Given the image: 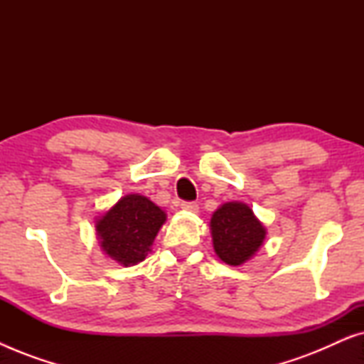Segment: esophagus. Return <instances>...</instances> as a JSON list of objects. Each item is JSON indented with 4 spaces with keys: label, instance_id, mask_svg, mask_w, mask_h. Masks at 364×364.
<instances>
[{
    "label": "esophagus",
    "instance_id": "obj_1",
    "mask_svg": "<svg viewBox=\"0 0 364 364\" xmlns=\"http://www.w3.org/2000/svg\"><path fill=\"white\" fill-rule=\"evenodd\" d=\"M181 208H182V210L197 213L198 212V203L197 202H182L181 203Z\"/></svg>",
    "mask_w": 364,
    "mask_h": 364
}]
</instances>
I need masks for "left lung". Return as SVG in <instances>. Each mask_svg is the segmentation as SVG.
Returning a JSON list of instances; mask_svg holds the SVG:
<instances>
[{"label": "left lung", "instance_id": "1", "mask_svg": "<svg viewBox=\"0 0 364 364\" xmlns=\"http://www.w3.org/2000/svg\"><path fill=\"white\" fill-rule=\"evenodd\" d=\"M212 240L215 253L228 265H242L253 257L265 240V228L250 207L240 202L223 203L213 212Z\"/></svg>", "mask_w": 364, "mask_h": 364}]
</instances>
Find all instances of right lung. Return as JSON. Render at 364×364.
Wrapping results in <instances>:
<instances>
[{"mask_svg": "<svg viewBox=\"0 0 364 364\" xmlns=\"http://www.w3.org/2000/svg\"><path fill=\"white\" fill-rule=\"evenodd\" d=\"M166 222V213L147 197H122L96 223L101 245L122 265H136L151 252V245Z\"/></svg>", "mask_w": 364, "mask_h": 364, "instance_id": "1", "label": "right lung"}]
</instances>
